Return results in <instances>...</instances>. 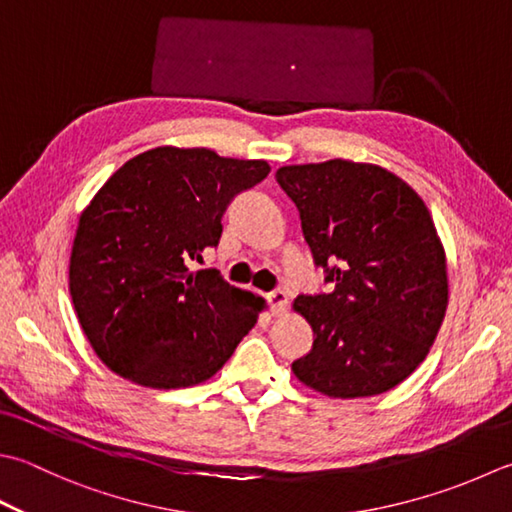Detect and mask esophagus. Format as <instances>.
Masks as SVG:
<instances>
[{"mask_svg":"<svg viewBox=\"0 0 512 512\" xmlns=\"http://www.w3.org/2000/svg\"><path fill=\"white\" fill-rule=\"evenodd\" d=\"M268 304L275 315H282L288 306V295L284 293V290L277 288V290H273V293H268Z\"/></svg>","mask_w":512,"mask_h":512,"instance_id":"obj_1","label":"esophagus"}]
</instances>
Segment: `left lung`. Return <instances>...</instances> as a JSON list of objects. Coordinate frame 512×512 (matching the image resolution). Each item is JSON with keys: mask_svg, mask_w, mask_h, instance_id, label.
I'll list each match as a JSON object with an SVG mask.
<instances>
[{"mask_svg": "<svg viewBox=\"0 0 512 512\" xmlns=\"http://www.w3.org/2000/svg\"><path fill=\"white\" fill-rule=\"evenodd\" d=\"M328 293L299 295L313 348L293 362L304 386L333 399L382 395L424 362L444 322L448 273L424 199L375 164L328 159L282 166Z\"/></svg>", "mask_w": 512, "mask_h": 512, "instance_id": "left-lung-1", "label": "left lung"}]
</instances>
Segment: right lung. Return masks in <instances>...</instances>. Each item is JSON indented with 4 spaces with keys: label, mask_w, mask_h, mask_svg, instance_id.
<instances>
[{
    "label": "right lung",
    "mask_w": 512,
    "mask_h": 512,
    "mask_svg": "<svg viewBox=\"0 0 512 512\" xmlns=\"http://www.w3.org/2000/svg\"><path fill=\"white\" fill-rule=\"evenodd\" d=\"M268 173L264 159L159 146L128 159L90 199L68 288L84 335L113 373L146 388H188L235 353L264 299L190 262L219 244L233 197Z\"/></svg>",
    "instance_id": "right-lung-1"
}]
</instances>
